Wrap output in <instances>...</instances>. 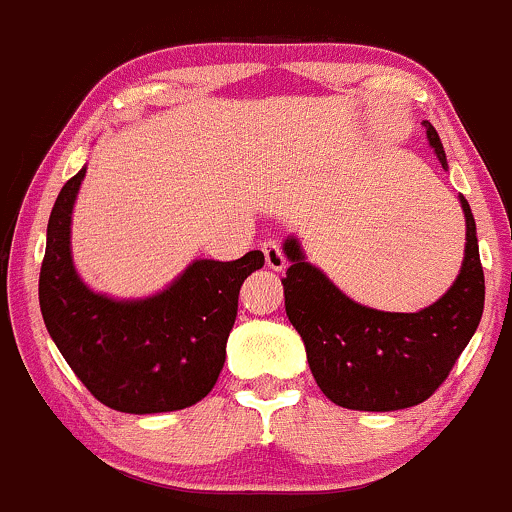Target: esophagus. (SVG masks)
<instances>
[{"instance_id":"esophagus-1","label":"esophagus","mask_w":512,"mask_h":512,"mask_svg":"<svg viewBox=\"0 0 512 512\" xmlns=\"http://www.w3.org/2000/svg\"><path fill=\"white\" fill-rule=\"evenodd\" d=\"M263 256H266V266L270 270H282L287 266L280 244L273 242V239H270V242H263Z\"/></svg>"}]
</instances>
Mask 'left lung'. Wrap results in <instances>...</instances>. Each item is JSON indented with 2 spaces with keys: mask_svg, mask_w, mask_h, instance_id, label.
<instances>
[{
  "mask_svg": "<svg viewBox=\"0 0 512 512\" xmlns=\"http://www.w3.org/2000/svg\"><path fill=\"white\" fill-rule=\"evenodd\" d=\"M426 138L443 170L441 138L429 122ZM467 242L453 287L417 314H390L352 302L287 237L290 268L282 278L285 311L302 335L311 374L328 400L347 410L393 412L429 400L446 381L484 311V270L470 203L460 196Z\"/></svg>",
  "mask_w": 512,
  "mask_h": 512,
  "instance_id": "obj_1",
  "label": "left lung"
}]
</instances>
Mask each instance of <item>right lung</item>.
I'll return each mask as SVG.
<instances>
[{"instance_id": "add662e5", "label": "right lung", "mask_w": 512, "mask_h": 512, "mask_svg": "<svg viewBox=\"0 0 512 512\" xmlns=\"http://www.w3.org/2000/svg\"><path fill=\"white\" fill-rule=\"evenodd\" d=\"M86 167L59 191L47 222L40 311L50 338L95 400L117 412L155 414L196 405L213 390L242 282L263 268L261 251L237 261L198 258L146 299L93 292L71 258V210Z\"/></svg>"}]
</instances>
